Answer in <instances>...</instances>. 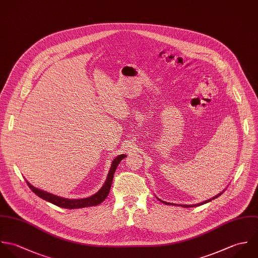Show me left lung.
<instances>
[{"label":"left lung","mask_w":258,"mask_h":258,"mask_svg":"<svg viewBox=\"0 0 258 258\" xmlns=\"http://www.w3.org/2000/svg\"><path fill=\"white\" fill-rule=\"evenodd\" d=\"M224 190H225V189H224ZM224 190H222V191H221L220 194L216 195L215 197H213V198H211V199L207 200V201H206V202H203V203H200V204H197V205H176V204H170V203H165V202H163V201H161V200H159V199H158V201H159V202H161L162 204H165V205H169V206H181V207H195V206H203V205H205V204H207V203H209V202H211V201H213V200L217 199V198H218L219 196H221V195H222V192H223Z\"/></svg>","instance_id":"left-lung-1"}]
</instances>
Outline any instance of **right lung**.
Masks as SVG:
<instances>
[{
	"mask_svg": "<svg viewBox=\"0 0 258 258\" xmlns=\"http://www.w3.org/2000/svg\"><path fill=\"white\" fill-rule=\"evenodd\" d=\"M126 155H117L111 162L107 177L103 183L102 188L96 192L95 195H93L90 198H86V199H80V200H71V199H64L61 197H57L54 196L52 194H50L48 191L39 189L37 187H35L34 185H32L28 180H26V182L28 183L29 187L32 189L33 192H35L39 198L43 199L44 201H47L49 203H51L54 206H59L62 208H69V209H75V208H83V207H89V206H95L102 204L103 201L105 200V198L108 196L110 186H111V182H112V178H113V173L118 165V163L125 157Z\"/></svg>",
	"mask_w": 258,
	"mask_h": 258,
	"instance_id": "add662e5",
	"label": "right lung"
}]
</instances>
